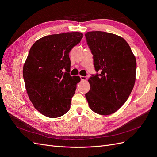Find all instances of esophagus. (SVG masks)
I'll return each instance as SVG.
<instances>
[{
    "label": "esophagus",
    "instance_id": "34e87169",
    "mask_svg": "<svg viewBox=\"0 0 157 157\" xmlns=\"http://www.w3.org/2000/svg\"><path fill=\"white\" fill-rule=\"evenodd\" d=\"M80 78H81V81H86L87 79V78L86 76H81Z\"/></svg>",
    "mask_w": 157,
    "mask_h": 157
}]
</instances>
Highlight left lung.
Instances as JSON below:
<instances>
[{
	"instance_id": "left-lung-1",
	"label": "left lung",
	"mask_w": 157,
	"mask_h": 157,
	"mask_svg": "<svg viewBox=\"0 0 157 157\" xmlns=\"http://www.w3.org/2000/svg\"><path fill=\"white\" fill-rule=\"evenodd\" d=\"M85 37L95 70L101 72L88 79L90 90L85 97L94 112L109 115L124 104L134 88L136 57L127 41L116 34L92 31Z\"/></svg>"
}]
</instances>
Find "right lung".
<instances>
[{
	"instance_id": "add662e5",
	"label": "right lung",
	"mask_w": 157,
	"mask_h": 157,
	"mask_svg": "<svg viewBox=\"0 0 157 157\" xmlns=\"http://www.w3.org/2000/svg\"><path fill=\"white\" fill-rule=\"evenodd\" d=\"M83 37L78 32L46 36L30 49L23 67L25 85L33 105L47 117H60L70 109L81 78L69 75V53Z\"/></svg>"
}]
</instances>
